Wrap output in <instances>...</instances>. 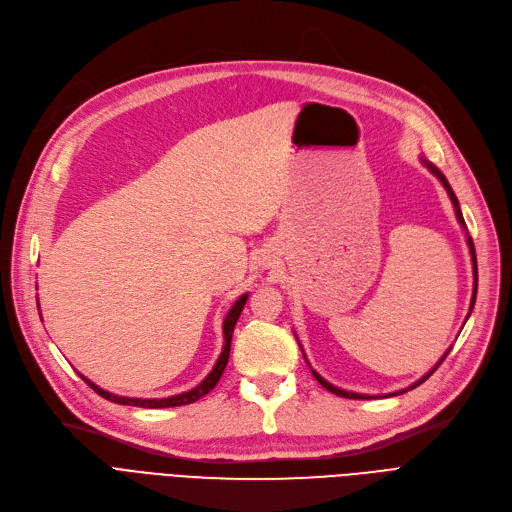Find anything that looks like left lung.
Wrapping results in <instances>:
<instances>
[{"label":"left lung","instance_id":"obj_1","mask_svg":"<svg viewBox=\"0 0 512 512\" xmlns=\"http://www.w3.org/2000/svg\"><path fill=\"white\" fill-rule=\"evenodd\" d=\"M423 164L431 170V173L437 177V179H440L442 181V185H444V189L448 191V196H450V200H452V206H454V212H456V218H458V223L462 225V229H467L465 227V218H462V212H460V206H458V200H456V196H454V191H452V187H450V183L446 181V177L442 175V170L440 168H435L431 162H427L425 158H423ZM467 243H469V252H471V262H473V277H475V281H473V298H471V308L469 310H473V306H475V298H477V256H475V246H473V239L467 235ZM471 314V312H469ZM469 314H467V319H469ZM450 352V350H448ZM448 352L440 358V362H437L435 364V367L427 373V375H423L419 381H415V383H412L408 389H415L417 385H421L423 381H427L431 375H433V371L437 369V367H440V364L444 362V358L448 356ZM312 371V375H314V379L316 381H319L325 389H329V392L331 394H335V396H342V398H352V400H371V398H375V396H367V394H354V392H346V389H339V387H335V385H331L327 379H323L319 373H316L314 369H310ZM408 389H400V392H394V394H387V396H398V394H404V392H408ZM385 396V398H387Z\"/></svg>","mask_w":512,"mask_h":512}]
</instances>
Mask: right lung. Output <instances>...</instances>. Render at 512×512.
Segmentation results:
<instances>
[{
  "label": "right lung",
  "instance_id": "1",
  "mask_svg": "<svg viewBox=\"0 0 512 512\" xmlns=\"http://www.w3.org/2000/svg\"><path fill=\"white\" fill-rule=\"evenodd\" d=\"M246 300H248V294L239 296V300L233 304V308L229 310V314L225 316L223 321V337H225V344H223V352L221 356H218L214 369L208 373V377L196 385L193 389H189V392H183V394H177V396H168V398H125V396H116V394H110L106 392V389L97 387L93 381H89L87 377L81 375V379L93 389V392L100 394L102 398L110 400V402H116V404H125V406H141V408H170V406H185V404H191L200 400L202 396H206L210 389H214V385L218 383V379H221L227 362H229V352H231V337H233V329H235V323L239 319V314L243 310V306H246Z\"/></svg>",
  "mask_w": 512,
  "mask_h": 512
}]
</instances>
